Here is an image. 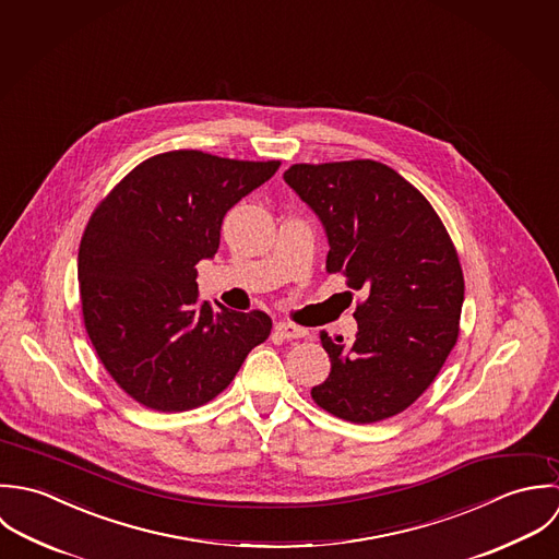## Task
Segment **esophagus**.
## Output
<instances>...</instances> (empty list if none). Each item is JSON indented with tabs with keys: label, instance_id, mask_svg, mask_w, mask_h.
<instances>
[{
	"label": "esophagus",
	"instance_id": "esophagus-1",
	"mask_svg": "<svg viewBox=\"0 0 559 559\" xmlns=\"http://www.w3.org/2000/svg\"><path fill=\"white\" fill-rule=\"evenodd\" d=\"M274 331L283 336V338H300V336L307 335L305 329H300V326H296V324H289V322H278V324L274 326Z\"/></svg>",
	"mask_w": 559,
	"mask_h": 559
}]
</instances>
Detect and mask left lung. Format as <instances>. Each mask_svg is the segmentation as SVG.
Wrapping results in <instances>:
<instances>
[{
    "mask_svg": "<svg viewBox=\"0 0 559 559\" xmlns=\"http://www.w3.org/2000/svg\"><path fill=\"white\" fill-rule=\"evenodd\" d=\"M283 179L322 223L329 272L365 294L354 338L320 333L331 373L311 395L352 424L389 419L432 384L455 345V248L426 197L380 162L296 164Z\"/></svg>",
    "mask_w": 559,
    "mask_h": 559,
    "instance_id": "1",
    "label": "left lung"
}]
</instances>
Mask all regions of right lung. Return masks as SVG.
I'll use <instances>...</instances> for the list:
<instances>
[{
  "label": "right lung",
  "instance_id": "right-lung-1",
  "mask_svg": "<svg viewBox=\"0 0 559 559\" xmlns=\"http://www.w3.org/2000/svg\"><path fill=\"white\" fill-rule=\"evenodd\" d=\"M281 162L173 151L135 166L84 230L78 278L88 336L116 384L146 408H197L224 391L272 320L199 302L226 212Z\"/></svg>",
  "mask_w": 559,
  "mask_h": 559
}]
</instances>
